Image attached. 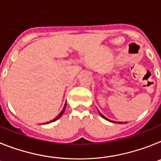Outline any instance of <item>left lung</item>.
<instances>
[{
	"mask_svg": "<svg viewBox=\"0 0 161 161\" xmlns=\"http://www.w3.org/2000/svg\"><path fill=\"white\" fill-rule=\"evenodd\" d=\"M98 113H99V114H100L101 115V116H102V118H103V119H106V120H108V121H109V122H112V123H116V122H113V121H110V120H109V119H107V118H106V117H105V116H104V115H102V114H101L100 113V112H99V111H98ZM119 123H122V122H119Z\"/></svg>",
	"mask_w": 161,
	"mask_h": 161,
	"instance_id": "obj_1",
	"label": "left lung"
}]
</instances>
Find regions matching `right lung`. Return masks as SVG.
<instances>
[{"instance_id":"obj_1","label":"right lung","mask_w":161,"mask_h":161,"mask_svg":"<svg viewBox=\"0 0 161 161\" xmlns=\"http://www.w3.org/2000/svg\"><path fill=\"white\" fill-rule=\"evenodd\" d=\"M65 108H66V103H65L64 106V109H63V110H62V111H61L60 113H59V114L58 115L57 117L55 118V119H54L53 120H51V121H50V122H47V123H45V124H48V123H52V122H55V121H56V120H57V119H59V118H60L61 116H62V114H64V110H65Z\"/></svg>"}]
</instances>
